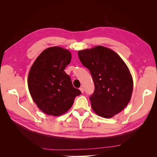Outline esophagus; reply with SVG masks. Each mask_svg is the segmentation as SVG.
Wrapping results in <instances>:
<instances>
[{"mask_svg":"<svg viewBox=\"0 0 157 157\" xmlns=\"http://www.w3.org/2000/svg\"><path fill=\"white\" fill-rule=\"evenodd\" d=\"M79 89H80V92H81L82 93H84V89L82 87H80Z\"/></svg>","mask_w":157,"mask_h":157,"instance_id":"1","label":"esophagus"}]
</instances>
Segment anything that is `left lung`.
<instances>
[{
	"instance_id": "8db88e82",
	"label": "left lung",
	"mask_w": 157,
	"mask_h": 157,
	"mask_svg": "<svg viewBox=\"0 0 157 157\" xmlns=\"http://www.w3.org/2000/svg\"><path fill=\"white\" fill-rule=\"evenodd\" d=\"M78 54L93 78L95 89L90 100L94 112L108 118L122 111L130 100L133 80L121 57L101 46L78 51Z\"/></svg>"
}]
</instances>
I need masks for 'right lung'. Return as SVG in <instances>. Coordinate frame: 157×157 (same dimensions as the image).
Instances as JSON below:
<instances>
[{"label": "right lung", "instance_id": "right-lung-1", "mask_svg": "<svg viewBox=\"0 0 157 157\" xmlns=\"http://www.w3.org/2000/svg\"><path fill=\"white\" fill-rule=\"evenodd\" d=\"M71 60L69 50L50 47L38 56L30 69L28 88L31 96L47 115H62L73 105L75 97L81 94L64 71Z\"/></svg>", "mask_w": 157, "mask_h": 157}]
</instances>
